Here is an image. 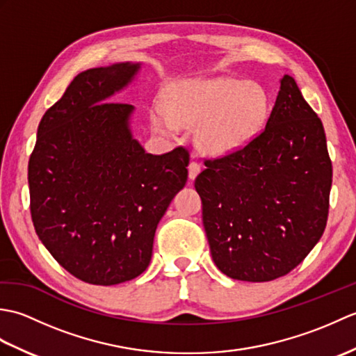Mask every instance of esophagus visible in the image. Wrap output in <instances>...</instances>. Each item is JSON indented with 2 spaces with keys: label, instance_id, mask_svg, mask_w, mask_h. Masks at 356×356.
<instances>
[{
  "label": "esophagus",
  "instance_id": "esophagus-1",
  "mask_svg": "<svg viewBox=\"0 0 356 356\" xmlns=\"http://www.w3.org/2000/svg\"><path fill=\"white\" fill-rule=\"evenodd\" d=\"M200 170H202L200 163H197L195 161H191L190 165H188V177L194 180L195 177H197V174L200 172Z\"/></svg>",
  "mask_w": 356,
  "mask_h": 356
}]
</instances>
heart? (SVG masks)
I'll return each mask as SVG.
<instances>
[{
    "label": "heart",
    "instance_id": "obj_1",
    "mask_svg": "<svg viewBox=\"0 0 356 356\" xmlns=\"http://www.w3.org/2000/svg\"><path fill=\"white\" fill-rule=\"evenodd\" d=\"M270 97L263 86L229 76L190 79L170 87L163 110L151 113L162 134L194 127V142L203 153L225 156L249 145L268 122Z\"/></svg>",
    "mask_w": 356,
    "mask_h": 356
}]
</instances>
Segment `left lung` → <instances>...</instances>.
Listing matches in <instances>:
<instances>
[{"label": "left lung", "mask_w": 356, "mask_h": 356, "mask_svg": "<svg viewBox=\"0 0 356 356\" xmlns=\"http://www.w3.org/2000/svg\"><path fill=\"white\" fill-rule=\"evenodd\" d=\"M195 177L211 255L225 275L270 282L318 243L329 214L332 162L321 119L289 74L264 130Z\"/></svg>", "instance_id": "8db88e82"}]
</instances>
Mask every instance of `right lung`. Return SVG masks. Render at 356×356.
Instances as JSON below:
<instances>
[{
  "mask_svg": "<svg viewBox=\"0 0 356 356\" xmlns=\"http://www.w3.org/2000/svg\"><path fill=\"white\" fill-rule=\"evenodd\" d=\"M140 64L79 73L45 111L29 161L38 237L72 275L111 286L148 268L156 228L188 179L184 147L154 156L133 138L130 104L110 102Z\"/></svg>",
  "mask_w": 356,
  "mask_h": 356,
  "instance_id": "obj_1",
  "label": "right lung"
}]
</instances>
